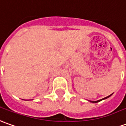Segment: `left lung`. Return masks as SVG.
I'll use <instances>...</instances> for the list:
<instances>
[{
  "label": "left lung",
  "mask_w": 126,
  "mask_h": 126,
  "mask_svg": "<svg viewBox=\"0 0 126 126\" xmlns=\"http://www.w3.org/2000/svg\"><path fill=\"white\" fill-rule=\"evenodd\" d=\"M112 94H110V95L108 96H106V97H105V98H103V99H100V100H98V101H90V102H92V103H98V102H99V101H101L103 100V99H108V97H110V96L112 95Z\"/></svg>",
  "instance_id": "1"
}]
</instances>
